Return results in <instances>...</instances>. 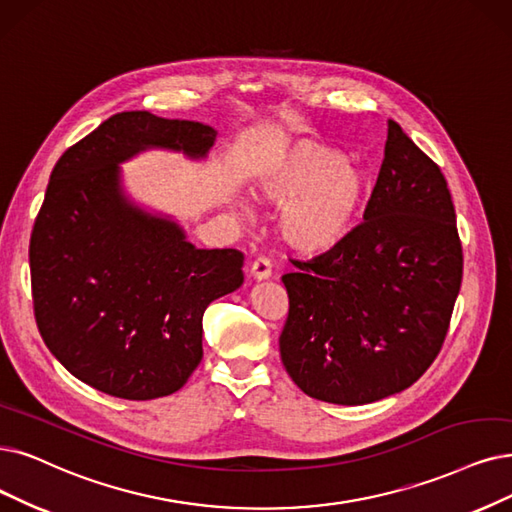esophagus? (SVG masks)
Returning <instances> with one entry per match:
<instances>
[{
  "label": "esophagus",
  "mask_w": 512,
  "mask_h": 512,
  "mask_svg": "<svg viewBox=\"0 0 512 512\" xmlns=\"http://www.w3.org/2000/svg\"><path fill=\"white\" fill-rule=\"evenodd\" d=\"M250 275L254 277V279H269L271 275H273V262H271V258H267V256H258L254 262H252V267H250Z\"/></svg>",
  "instance_id": "obj_1"
}]
</instances>
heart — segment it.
Here are the masks:
<instances>
[{"instance_id": "heart-1", "label": "heart", "mask_w": 512, "mask_h": 512, "mask_svg": "<svg viewBox=\"0 0 512 512\" xmlns=\"http://www.w3.org/2000/svg\"><path fill=\"white\" fill-rule=\"evenodd\" d=\"M258 191L264 201L285 206L283 237L296 250L317 254L353 229L367 197V176L338 149L302 140L260 178Z\"/></svg>"}]
</instances>
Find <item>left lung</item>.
<instances>
[{
    "label": "left lung",
    "mask_w": 512,
    "mask_h": 512,
    "mask_svg": "<svg viewBox=\"0 0 512 512\" xmlns=\"http://www.w3.org/2000/svg\"><path fill=\"white\" fill-rule=\"evenodd\" d=\"M283 275L290 311L285 372L313 399L363 405L401 393L437 359L462 283L447 180L388 119L382 168L363 222Z\"/></svg>",
    "instance_id": "1"
}]
</instances>
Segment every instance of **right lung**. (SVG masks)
Listing matches in <instances>:
<instances>
[{"label":"right lung","instance_id":"1","mask_svg":"<svg viewBox=\"0 0 512 512\" xmlns=\"http://www.w3.org/2000/svg\"><path fill=\"white\" fill-rule=\"evenodd\" d=\"M214 140L199 121L124 111L56 161L29 243L33 313L50 353L96 391L176 393L203 357V313L243 283L239 250H197L119 187L117 163L142 149L203 157Z\"/></svg>","mask_w":512,"mask_h":512}]
</instances>
